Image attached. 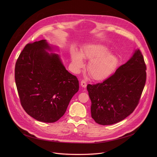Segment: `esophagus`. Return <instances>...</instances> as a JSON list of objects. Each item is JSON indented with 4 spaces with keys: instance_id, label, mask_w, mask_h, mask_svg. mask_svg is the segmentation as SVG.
I'll list each match as a JSON object with an SVG mask.
<instances>
[{
    "instance_id": "34e87169",
    "label": "esophagus",
    "mask_w": 157,
    "mask_h": 157,
    "mask_svg": "<svg viewBox=\"0 0 157 157\" xmlns=\"http://www.w3.org/2000/svg\"><path fill=\"white\" fill-rule=\"evenodd\" d=\"M81 86H82V87H86V85H87V84H86V81H84V80H82V81H81Z\"/></svg>"
}]
</instances>
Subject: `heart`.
I'll use <instances>...</instances> for the list:
<instances>
[{"label": "heart", "mask_w": 157, "mask_h": 157, "mask_svg": "<svg viewBox=\"0 0 157 157\" xmlns=\"http://www.w3.org/2000/svg\"><path fill=\"white\" fill-rule=\"evenodd\" d=\"M108 53L109 49L101 44L85 47L81 52V55L79 52L75 51L71 55L74 68L76 71H79L83 66L82 56L90 60L87 70L91 78L96 81L105 79L113 73L117 64V58Z\"/></svg>", "instance_id": "b5f03b06"}]
</instances>
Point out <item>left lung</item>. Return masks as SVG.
<instances>
[{
  "instance_id": "1",
  "label": "left lung",
  "mask_w": 157,
  "mask_h": 157,
  "mask_svg": "<svg viewBox=\"0 0 157 157\" xmlns=\"http://www.w3.org/2000/svg\"><path fill=\"white\" fill-rule=\"evenodd\" d=\"M140 50L102 82L87 84L91 117L100 125L117 123L131 114L139 103L147 79Z\"/></svg>"
}]
</instances>
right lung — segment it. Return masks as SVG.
Here are the masks:
<instances>
[{"label": "right lung", "mask_w": 157, "mask_h": 157, "mask_svg": "<svg viewBox=\"0 0 157 157\" xmlns=\"http://www.w3.org/2000/svg\"><path fill=\"white\" fill-rule=\"evenodd\" d=\"M46 40L27 44L15 67V80L20 101L35 119L53 123L65 113L79 90L76 76L67 71Z\"/></svg>", "instance_id": "right-lung-1"}]
</instances>
